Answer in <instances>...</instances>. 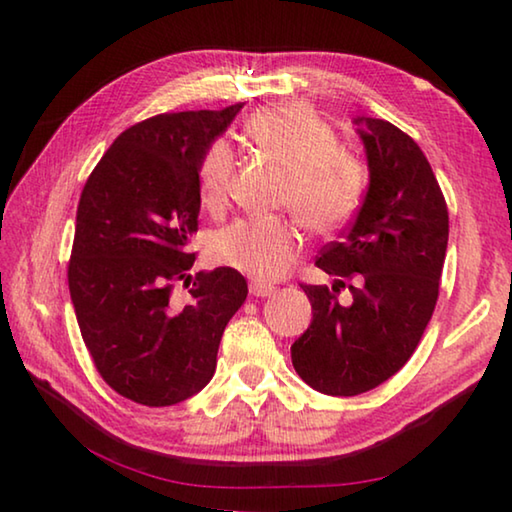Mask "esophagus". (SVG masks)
<instances>
[{
  "label": "esophagus",
  "instance_id": "obj_1",
  "mask_svg": "<svg viewBox=\"0 0 512 512\" xmlns=\"http://www.w3.org/2000/svg\"><path fill=\"white\" fill-rule=\"evenodd\" d=\"M248 289H250V296L255 298H266L275 291V287H271V284H262V282H250Z\"/></svg>",
  "mask_w": 512,
  "mask_h": 512
}]
</instances>
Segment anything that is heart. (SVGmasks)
<instances>
[{
	"label": "heart",
	"instance_id": "b5f03b06",
	"mask_svg": "<svg viewBox=\"0 0 512 512\" xmlns=\"http://www.w3.org/2000/svg\"><path fill=\"white\" fill-rule=\"evenodd\" d=\"M248 140L273 162L287 169L282 205L318 235L339 230L363 203L368 167L357 153L339 146V135L309 103L289 101L255 110L246 119ZM232 149L216 140L198 164V192L210 210L228 198ZM302 235L296 219H241L219 232L212 255L255 280L282 277L300 257Z\"/></svg>",
	"mask_w": 512,
	"mask_h": 512
}]
</instances>
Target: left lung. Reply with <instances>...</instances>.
<instances>
[{
	"label": "left lung",
	"instance_id": "left-lung-1",
	"mask_svg": "<svg viewBox=\"0 0 512 512\" xmlns=\"http://www.w3.org/2000/svg\"><path fill=\"white\" fill-rule=\"evenodd\" d=\"M361 121L368 194L341 241L316 257L336 277L332 289L300 284L314 320L291 345L302 381L334 397L372 391L411 359L436 309L449 237L445 196L420 146L391 121ZM345 281L353 302L341 306Z\"/></svg>",
	"mask_w": 512,
	"mask_h": 512
}]
</instances>
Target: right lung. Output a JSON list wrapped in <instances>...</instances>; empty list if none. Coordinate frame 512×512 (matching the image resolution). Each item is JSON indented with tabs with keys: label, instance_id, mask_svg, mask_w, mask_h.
Masks as SVG:
<instances>
[{
	"label": "right lung",
	"instance_id": "obj_1",
	"mask_svg": "<svg viewBox=\"0 0 512 512\" xmlns=\"http://www.w3.org/2000/svg\"><path fill=\"white\" fill-rule=\"evenodd\" d=\"M241 106L162 112L126 128L81 192L69 296L94 368L126 400L171 406L201 391L223 329L248 296L230 266L187 273L198 164ZM176 281L193 284L185 306L172 300Z\"/></svg>",
	"mask_w": 512,
	"mask_h": 512
}]
</instances>
